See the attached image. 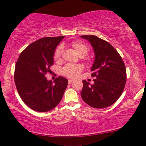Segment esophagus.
I'll use <instances>...</instances> for the list:
<instances>
[{
  "label": "esophagus",
  "mask_w": 146,
  "mask_h": 146,
  "mask_svg": "<svg viewBox=\"0 0 146 146\" xmlns=\"http://www.w3.org/2000/svg\"><path fill=\"white\" fill-rule=\"evenodd\" d=\"M73 82H74V81L72 80V79H69V80H68V83L69 84H72Z\"/></svg>",
  "instance_id": "obj_1"
}]
</instances>
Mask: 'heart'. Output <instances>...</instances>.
<instances>
[{
	"label": "heart",
	"instance_id": "b5f03b06",
	"mask_svg": "<svg viewBox=\"0 0 146 146\" xmlns=\"http://www.w3.org/2000/svg\"><path fill=\"white\" fill-rule=\"evenodd\" d=\"M72 46L76 53L80 56L83 55L85 56L88 54V48L85 44L81 42H74L72 43ZM63 51V46L62 45L58 46L54 52V58L55 60H58L61 57V55ZM83 67L81 64H68L64 66L62 69V74L64 76L70 78H75L78 76L79 72L82 70Z\"/></svg>",
	"mask_w": 146,
	"mask_h": 146
}]
</instances>
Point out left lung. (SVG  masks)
I'll return each mask as SVG.
<instances>
[{"label": "left lung", "mask_w": 146, "mask_h": 146, "mask_svg": "<svg viewBox=\"0 0 146 146\" xmlns=\"http://www.w3.org/2000/svg\"><path fill=\"white\" fill-rule=\"evenodd\" d=\"M94 49L95 58L91 70L96 76L94 84L84 80L81 96L86 103L94 108H105L118 100L127 80L125 65L121 56L108 42L94 35L81 36Z\"/></svg>", "instance_id": "obj_1"}]
</instances>
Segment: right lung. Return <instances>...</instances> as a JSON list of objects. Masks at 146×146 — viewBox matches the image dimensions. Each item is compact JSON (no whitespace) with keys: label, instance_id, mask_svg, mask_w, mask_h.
<instances>
[{"label":"right lung","instance_id":"1","mask_svg":"<svg viewBox=\"0 0 146 146\" xmlns=\"http://www.w3.org/2000/svg\"><path fill=\"white\" fill-rule=\"evenodd\" d=\"M64 36L45 37L31 43L19 55L15 68V82L19 96L29 108L44 112L60 102L68 81L58 76L53 82L46 77L51 72L55 48Z\"/></svg>","mask_w":146,"mask_h":146}]
</instances>
